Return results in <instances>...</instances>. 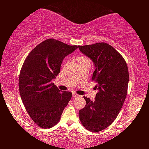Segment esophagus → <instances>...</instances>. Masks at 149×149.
Masks as SVG:
<instances>
[{
    "instance_id": "esophagus-1",
    "label": "esophagus",
    "mask_w": 149,
    "mask_h": 149,
    "mask_svg": "<svg viewBox=\"0 0 149 149\" xmlns=\"http://www.w3.org/2000/svg\"><path fill=\"white\" fill-rule=\"evenodd\" d=\"M72 97H74V98H77V97H80V95H78V94H77V93H72Z\"/></svg>"
}]
</instances>
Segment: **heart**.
Masks as SVG:
<instances>
[{"instance_id": "heart-1", "label": "heart", "mask_w": 149, "mask_h": 149, "mask_svg": "<svg viewBox=\"0 0 149 149\" xmlns=\"http://www.w3.org/2000/svg\"><path fill=\"white\" fill-rule=\"evenodd\" d=\"M88 60V59H87L86 57H84V56L80 57V58H79V62H80V61H84V60Z\"/></svg>"}]
</instances>
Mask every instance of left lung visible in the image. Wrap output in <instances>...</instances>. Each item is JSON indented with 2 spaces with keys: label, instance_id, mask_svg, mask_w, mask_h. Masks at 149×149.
<instances>
[{
  "label": "left lung",
  "instance_id": "left-lung-1",
  "mask_svg": "<svg viewBox=\"0 0 149 149\" xmlns=\"http://www.w3.org/2000/svg\"><path fill=\"white\" fill-rule=\"evenodd\" d=\"M79 49L94 64L92 80L98 91L93 101L84 96L86 105L79 111V119L85 129L100 132L115 121L123 107L129 82L127 66L121 55L105 42Z\"/></svg>",
  "mask_w": 149,
  "mask_h": 149
}]
</instances>
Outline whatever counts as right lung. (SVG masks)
<instances>
[{
  "mask_svg": "<svg viewBox=\"0 0 149 149\" xmlns=\"http://www.w3.org/2000/svg\"><path fill=\"white\" fill-rule=\"evenodd\" d=\"M77 48L49 38L34 47L24 61L19 77L20 96L28 115L40 127L56 125L70 100L72 93L62 92L52 80L60 73L65 57Z\"/></svg>",
  "mask_w": 149,
  "mask_h": 149,
  "instance_id": "obj_1",
  "label": "right lung"
}]
</instances>
